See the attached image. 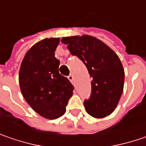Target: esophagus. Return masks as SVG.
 Listing matches in <instances>:
<instances>
[{
	"instance_id": "34e87169",
	"label": "esophagus",
	"mask_w": 146,
	"mask_h": 146,
	"mask_svg": "<svg viewBox=\"0 0 146 146\" xmlns=\"http://www.w3.org/2000/svg\"><path fill=\"white\" fill-rule=\"evenodd\" d=\"M68 80H69V81H70V82L73 83V75H69V76L68 77Z\"/></svg>"
}]
</instances>
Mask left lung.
Wrapping results in <instances>:
<instances>
[{"mask_svg":"<svg viewBox=\"0 0 146 146\" xmlns=\"http://www.w3.org/2000/svg\"><path fill=\"white\" fill-rule=\"evenodd\" d=\"M72 55L85 64L92 80L90 98L84 100L86 112L94 117L112 113L123 94L124 69L116 53L104 42L91 36L63 37Z\"/></svg>","mask_w":146,"mask_h":146,"instance_id":"obj_1","label":"left lung"}]
</instances>
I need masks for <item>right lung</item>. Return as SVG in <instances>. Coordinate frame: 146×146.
<instances>
[{
	"label": "right lung",
	"mask_w": 146,
	"mask_h": 146,
	"mask_svg": "<svg viewBox=\"0 0 146 146\" xmlns=\"http://www.w3.org/2000/svg\"><path fill=\"white\" fill-rule=\"evenodd\" d=\"M60 38H46L26 53L19 80L23 96L33 110L41 116L55 119L66 110L74 87L59 72L60 60L54 51Z\"/></svg>",
	"instance_id": "right-lung-1"
}]
</instances>
